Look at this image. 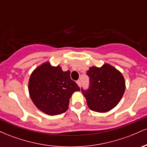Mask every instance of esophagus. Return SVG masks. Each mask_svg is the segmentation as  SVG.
<instances>
[{"instance_id": "obj_1", "label": "esophagus", "mask_w": 147, "mask_h": 147, "mask_svg": "<svg viewBox=\"0 0 147 147\" xmlns=\"http://www.w3.org/2000/svg\"><path fill=\"white\" fill-rule=\"evenodd\" d=\"M77 84H78V86H79V87L82 86V83H81V81H80V80H78V81H77Z\"/></svg>"}]
</instances>
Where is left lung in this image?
<instances>
[{
	"instance_id": "1",
	"label": "left lung",
	"mask_w": 147,
	"mask_h": 147,
	"mask_svg": "<svg viewBox=\"0 0 147 147\" xmlns=\"http://www.w3.org/2000/svg\"><path fill=\"white\" fill-rule=\"evenodd\" d=\"M90 86L87 90L82 88L90 110L106 113L117 105L125 91V80L122 74L109 63L100 68L90 67L87 71Z\"/></svg>"
}]
</instances>
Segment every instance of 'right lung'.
<instances>
[{
    "label": "right lung",
    "instance_id": "1",
    "mask_svg": "<svg viewBox=\"0 0 147 147\" xmlns=\"http://www.w3.org/2000/svg\"><path fill=\"white\" fill-rule=\"evenodd\" d=\"M29 94L38 109L49 115L63 113L68 110L70 98L80 88L70 78V72H64L60 65L45 62L30 75Z\"/></svg>",
    "mask_w": 147,
    "mask_h": 147
}]
</instances>
